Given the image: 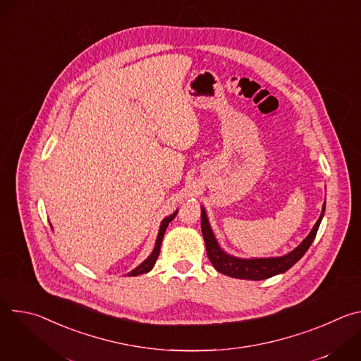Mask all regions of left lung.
<instances>
[{"label": "left lung", "instance_id": "8db88e82", "mask_svg": "<svg viewBox=\"0 0 361 361\" xmlns=\"http://www.w3.org/2000/svg\"><path fill=\"white\" fill-rule=\"evenodd\" d=\"M324 212H326V201L323 204L322 214L316 221L314 227L312 228V231L308 233V235L290 252L279 257H251V259H241V257H235L226 252L220 247L214 235V231L210 226L207 213H205L204 207H201V231L205 243V250H207V255L212 264L219 273L233 279H241V280H252V281L266 280L273 276L286 273L301 259V257L305 254V251L310 248L312 243L316 238L320 223L324 217Z\"/></svg>", "mask_w": 361, "mask_h": 361}]
</instances>
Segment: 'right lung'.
Wrapping results in <instances>:
<instances>
[{"mask_svg":"<svg viewBox=\"0 0 361 361\" xmlns=\"http://www.w3.org/2000/svg\"><path fill=\"white\" fill-rule=\"evenodd\" d=\"M177 212H178V210H176L173 214H170L169 217H166V219L161 221V226H160V230H159V234H157V240H156V244H154V248H152L151 254L147 257V259H145L140 266H137L134 270H131V271L127 274L128 277L140 276V274H144V273H148V271L152 270L154 264H156V262H157V259H159L160 247H161V243H163L166 230H167L169 224L173 221V219L177 216ZM51 228H53V226H51Z\"/></svg>","mask_w":361,"mask_h":361,"instance_id":"obj_1","label":"right lung"}]
</instances>
